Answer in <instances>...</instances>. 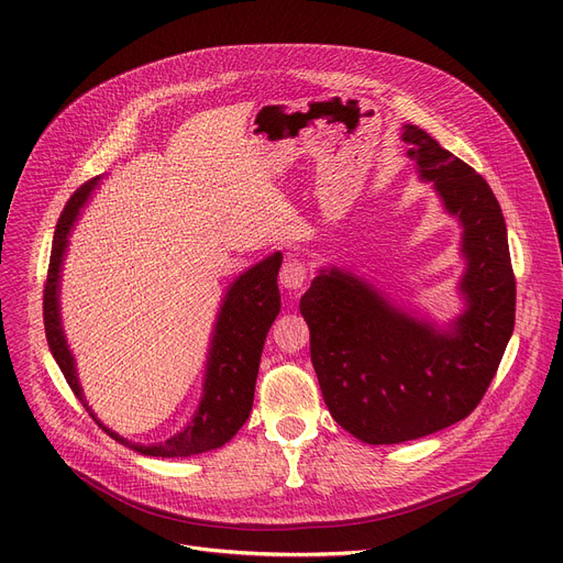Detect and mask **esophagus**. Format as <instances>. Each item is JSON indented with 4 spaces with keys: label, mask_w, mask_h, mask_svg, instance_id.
<instances>
[{
    "label": "esophagus",
    "mask_w": 563,
    "mask_h": 563,
    "mask_svg": "<svg viewBox=\"0 0 563 563\" xmlns=\"http://www.w3.org/2000/svg\"><path fill=\"white\" fill-rule=\"evenodd\" d=\"M308 280V266L297 260H287L280 269V285L291 291H301Z\"/></svg>",
    "instance_id": "34e87169"
}]
</instances>
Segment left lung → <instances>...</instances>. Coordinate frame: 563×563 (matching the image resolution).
I'll return each mask as SVG.
<instances>
[{
    "instance_id": "8db88e82",
    "label": "left lung",
    "mask_w": 563,
    "mask_h": 563,
    "mask_svg": "<svg viewBox=\"0 0 563 563\" xmlns=\"http://www.w3.org/2000/svg\"><path fill=\"white\" fill-rule=\"evenodd\" d=\"M408 157L463 225L467 310L450 331L397 310L365 280L321 272L301 299L310 358L333 420L367 445L445 429L477 408L516 323L507 225L484 177L416 125Z\"/></svg>"
}]
</instances>
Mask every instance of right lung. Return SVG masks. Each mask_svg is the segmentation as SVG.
<instances>
[{
	"label": "right lung",
	"instance_id": "obj_1",
	"mask_svg": "<svg viewBox=\"0 0 563 563\" xmlns=\"http://www.w3.org/2000/svg\"><path fill=\"white\" fill-rule=\"evenodd\" d=\"M98 180L100 177L84 183L70 196L54 230L47 280L43 289V319L52 356L58 363V367H62L75 397L88 410V416H91L98 422V427L107 431L115 442H121V445L132 448L134 452H141L145 456L162 459L191 456L223 448L251 416L262 346L274 319L280 312L278 269L283 255L276 253L262 260L230 285L217 319L210 358H207L202 399L191 424L177 435L157 442V445H134V442L107 429L93 416L91 406L84 401L73 353L64 338L62 314H58V278H62V262L68 246V232L79 214V207L86 202L88 194H91Z\"/></svg>",
	"mask_w": 563,
	"mask_h": 563
}]
</instances>
